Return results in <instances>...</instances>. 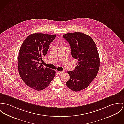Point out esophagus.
<instances>
[{
  "label": "esophagus",
  "mask_w": 124,
  "mask_h": 124,
  "mask_svg": "<svg viewBox=\"0 0 124 124\" xmlns=\"http://www.w3.org/2000/svg\"><path fill=\"white\" fill-rule=\"evenodd\" d=\"M57 72L58 73V74H62L63 73V71H57Z\"/></svg>",
  "instance_id": "esophagus-1"
}]
</instances>
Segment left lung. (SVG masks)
<instances>
[{
    "label": "left lung",
    "mask_w": 124,
    "mask_h": 124,
    "mask_svg": "<svg viewBox=\"0 0 124 124\" xmlns=\"http://www.w3.org/2000/svg\"><path fill=\"white\" fill-rule=\"evenodd\" d=\"M70 44L72 57L78 60L73 71H68L69 80L66 83L75 92L85 89L95 78L100 65L95 43L90 36L82 32L68 33L63 35Z\"/></svg>",
    "instance_id": "left-lung-1"
}]
</instances>
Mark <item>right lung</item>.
<instances>
[{"label": "right lung", "instance_id": "add662e5", "mask_svg": "<svg viewBox=\"0 0 124 124\" xmlns=\"http://www.w3.org/2000/svg\"><path fill=\"white\" fill-rule=\"evenodd\" d=\"M56 36V34H31L25 39L19 49V75L27 85L36 91L47 87L55 76V70L44 67L39 61L46 55L49 45Z\"/></svg>", "mask_w": 124, "mask_h": 124}]
</instances>
